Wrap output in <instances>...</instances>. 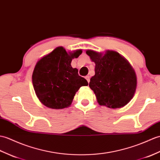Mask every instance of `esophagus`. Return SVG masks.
Here are the masks:
<instances>
[{"label":"esophagus","mask_w":160,"mask_h":160,"mask_svg":"<svg viewBox=\"0 0 160 160\" xmlns=\"http://www.w3.org/2000/svg\"><path fill=\"white\" fill-rule=\"evenodd\" d=\"M85 79H86V80H87V82H89V81H90V77H89V76H85Z\"/></svg>","instance_id":"34e87169"}]
</instances>
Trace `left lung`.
I'll return each mask as SVG.
<instances>
[{
  "instance_id": "left-lung-1",
  "label": "left lung",
  "mask_w": 160,
  "mask_h": 160,
  "mask_svg": "<svg viewBox=\"0 0 160 160\" xmlns=\"http://www.w3.org/2000/svg\"><path fill=\"white\" fill-rule=\"evenodd\" d=\"M95 63V76L89 82L100 105L112 108L124 106L132 99L136 88V76L129 63L114 51L104 55L86 52Z\"/></svg>"
}]
</instances>
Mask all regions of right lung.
<instances>
[{
    "label": "right lung",
    "instance_id": "right-lung-1",
    "mask_svg": "<svg viewBox=\"0 0 160 160\" xmlns=\"http://www.w3.org/2000/svg\"><path fill=\"white\" fill-rule=\"evenodd\" d=\"M81 54V50L68 54L62 47H58L37 63L32 73V84L43 105L54 109L68 108L78 89L87 86V80L71 65L72 58Z\"/></svg>",
    "mask_w": 160,
    "mask_h": 160
}]
</instances>
